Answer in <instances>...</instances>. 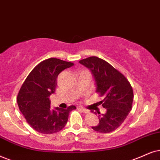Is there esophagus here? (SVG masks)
I'll list each match as a JSON object with an SVG mask.
<instances>
[{
	"mask_svg": "<svg viewBox=\"0 0 160 160\" xmlns=\"http://www.w3.org/2000/svg\"><path fill=\"white\" fill-rule=\"evenodd\" d=\"M80 109L82 111V112L85 113V114H88V113H89V111L87 110V109H85L83 108H80Z\"/></svg>",
	"mask_w": 160,
	"mask_h": 160,
	"instance_id": "esophagus-1",
	"label": "esophagus"
}]
</instances>
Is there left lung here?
<instances>
[{"mask_svg":"<svg viewBox=\"0 0 160 160\" xmlns=\"http://www.w3.org/2000/svg\"><path fill=\"white\" fill-rule=\"evenodd\" d=\"M89 68L94 78L96 92L103 100L100 101L106 112L99 115V124L92 129L100 133H110L118 128L131 112L134 93L126 78L106 60L89 57L80 60Z\"/></svg>","mask_w":160,"mask_h":160,"instance_id":"left-lung-1","label":"left lung"}]
</instances>
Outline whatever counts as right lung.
Here are the masks:
<instances>
[{"mask_svg": "<svg viewBox=\"0 0 160 160\" xmlns=\"http://www.w3.org/2000/svg\"><path fill=\"white\" fill-rule=\"evenodd\" d=\"M72 66L73 62L58 58L43 60L30 72L19 91L17 102L20 111L30 126L41 134H54L62 130L71 111L76 109L74 106L66 109L50 108L49 97L55 92L58 74Z\"/></svg>", "mask_w": 160, "mask_h": 160, "instance_id": "right-lung-1", "label": "right lung"}]
</instances>
